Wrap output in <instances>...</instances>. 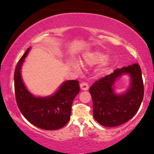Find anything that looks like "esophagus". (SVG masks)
Segmentation results:
<instances>
[{"mask_svg":"<svg viewBox=\"0 0 154 154\" xmlns=\"http://www.w3.org/2000/svg\"><path fill=\"white\" fill-rule=\"evenodd\" d=\"M80 88L82 90H88V88H89V86H88V84L87 83H81L80 84Z\"/></svg>","mask_w":154,"mask_h":154,"instance_id":"obj_1","label":"esophagus"}]
</instances>
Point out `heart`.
<instances>
[{
	"instance_id": "b5f03b06",
	"label": "heart",
	"mask_w": 154,
	"mask_h": 154,
	"mask_svg": "<svg viewBox=\"0 0 154 154\" xmlns=\"http://www.w3.org/2000/svg\"><path fill=\"white\" fill-rule=\"evenodd\" d=\"M82 64L88 66H94L100 63L98 68L97 69V73L98 75H102L108 72L113 64V59L110 57H106L103 52L95 50L84 54L81 59ZM75 69H79L77 65L74 66Z\"/></svg>"
}]
</instances>
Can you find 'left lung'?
Masks as SVG:
<instances>
[{
    "label": "left lung",
    "mask_w": 154,
    "mask_h": 154,
    "mask_svg": "<svg viewBox=\"0 0 154 154\" xmlns=\"http://www.w3.org/2000/svg\"><path fill=\"white\" fill-rule=\"evenodd\" d=\"M124 75L130 77L128 89L115 92V83ZM93 102V117L100 125L116 127L131 119L140 109L144 97V84L140 65L133 64L117 69L96 81L90 88Z\"/></svg>",
    "instance_id": "1"
}]
</instances>
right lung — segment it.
Listing matches in <instances>:
<instances>
[{
	"label": "right lung",
	"instance_id": "obj_1",
	"mask_svg": "<svg viewBox=\"0 0 154 154\" xmlns=\"http://www.w3.org/2000/svg\"><path fill=\"white\" fill-rule=\"evenodd\" d=\"M26 50L17 64L14 70V91L16 101L21 113L29 123L46 130H54L66 125L69 121L71 106L79 94V81L69 80L63 82L51 95L36 97L25 86L22 78V66L29 50Z\"/></svg>",
	"mask_w": 154,
	"mask_h": 154
}]
</instances>
